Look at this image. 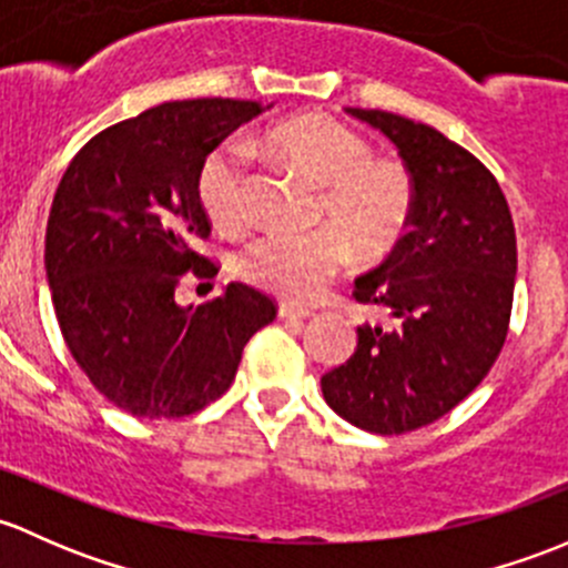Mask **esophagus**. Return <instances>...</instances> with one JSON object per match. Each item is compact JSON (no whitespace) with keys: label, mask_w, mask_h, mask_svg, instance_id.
<instances>
[{"label":"esophagus","mask_w":568,"mask_h":568,"mask_svg":"<svg viewBox=\"0 0 568 568\" xmlns=\"http://www.w3.org/2000/svg\"><path fill=\"white\" fill-rule=\"evenodd\" d=\"M278 317L282 320H308V317H314V312L306 306H297V303H282V306H278Z\"/></svg>","instance_id":"34e87169"}]
</instances>
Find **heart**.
Returning <instances> with one entry per match:
<instances>
[{
  "label": "heart",
  "mask_w": 568,
  "mask_h": 568,
  "mask_svg": "<svg viewBox=\"0 0 568 568\" xmlns=\"http://www.w3.org/2000/svg\"><path fill=\"white\" fill-rule=\"evenodd\" d=\"M284 166L320 191L323 230L312 235L271 232L241 254V273L271 295L312 301L347 267L349 243L361 256H383L405 235L413 219V178L399 161H374L372 148L353 128L325 114H295L265 136ZM251 153L226 142L207 155L199 172V202L221 230H243L251 221Z\"/></svg>",
  "instance_id": "b5f03b06"
}]
</instances>
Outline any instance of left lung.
I'll list each match as a JSON object with an SVG mask.
<instances>
[{
  "label": "left lung",
  "instance_id": "left-lung-1",
  "mask_svg": "<svg viewBox=\"0 0 568 568\" xmlns=\"http://www.w3.org/2000/svg\"><path fill=\"white\" fill-rule=\"evenodd\" d=\"M383 133L410 172V232L355 278V301L390 308L396 325H361L347 364L327 372L333 413L374 435H405L459 405L506 342L517 235L498 180L440 131L402 114L344 109Z\"/></svg>",
  "mask_w": 568,
  "mask_h": 568
}]
</instances>
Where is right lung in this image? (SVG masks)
Masks as SVG:
<instances>
[{"label":"right lung","instance_id":"obj_1","mask_svg":"<svg viewBox=\"0 0 568 568\" xmlns=\"http://www.w3.org/2000/svg\"><path fill=\"white\" fill-rule=\"evenodd\" d=\"M271 106L161 103L90 139L62 174L43 254L60 331L90 383L136 418H183L219 399L245 342L276 317L271 297L237 282L199 308L174 301L185 271H215L194 251L210 235L202 163Z\"/></svg>","mask_w":568,"mask_h":568}]
</instances>
